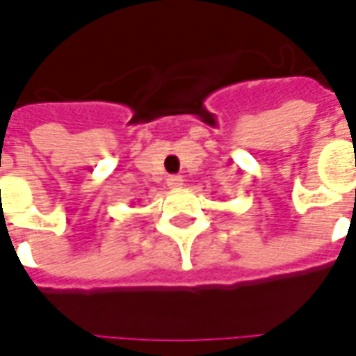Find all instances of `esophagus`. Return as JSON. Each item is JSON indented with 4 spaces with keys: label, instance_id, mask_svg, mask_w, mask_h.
Listing matches in <instances>:
<instances>
[{
    "label": "esophagus",
    "instance_id": "34e87169",
    "mask_svg": "<svg viewBox=\"0 0 356 356\" xmlns=\"http://www.w3.org/2000/svg\"><path fill=\"white\" fill-rule=\"evenodd\" d=\"M166 184L170 186L172 190H178V188H182L184 180H182V176H168L166 178Z\"/></svg>",
    "mask_w": 356,
    "mask_h": 356
}]
</instances>
